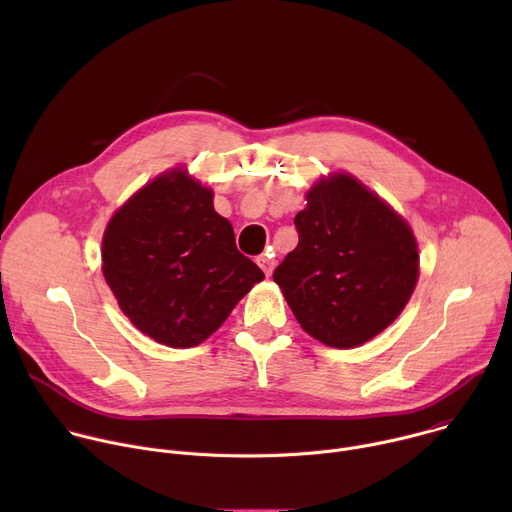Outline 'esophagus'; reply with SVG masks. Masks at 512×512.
<instances>
[{
    "instance_id": "obj_1",
    "label": "esophagus",
    "mask_w": 512,
    "mask_h": 512,
    "mask_svg": "<svg viewBox=\"0 0 512 512\" xmlns=\"http://www.w3.org/2000/svg\"><path fill=\"white\" fill-rule=\"evenodd\" d=\"M257 265L263 269L265 275H271L275 261L271 259V255H259V257H257Z\"/></svg>"
}]
</instances>
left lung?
Segmentation results:
<instances>
[{"instance_id": "left-lung-1", "label": "left lung", "mask_w": 512, "mask_h": 512, "mask_svg": "<svg viewBox=\"0 0 512 512\" xmlns=\"http://www.w3.org/2000/svg\"><path fill=\"white\" fill-rule=\"evenodd\" d=\"M294 218L298 247L273 281L302 328L332 348L360 346L407 306L419 275L403 218L354 176L322 178Z\"/></svg>"}]
</instances>
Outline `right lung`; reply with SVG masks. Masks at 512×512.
<instances>
[{
  "label": "right lung",
  "instance_id": "obj_1",
  "mask_svg": "<svg viewBox=\"0 0 512 512\" xmlns=\"http://www.w3.org/2000/svg\"><path fill=\"white\" fill-rule=\"evenodd\" d=\"M103 275L131 324L160 344L190 348L218 330L263 271L235 245L212 190L186 170L135 192L103 235Z\"/></svg>",
  "mask_w": 512,
  "mask_h": 512
}]
</instances>
